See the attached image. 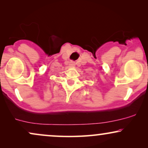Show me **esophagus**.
Returning a JSON list of instances; mask_svg holds the SVG:
<instances>
[{
    "label": "esophagus",
    "mask_w": 148,
    "mask_h": 148,
    "mask_svg": "<svg viewBox=\"0 0 148 148\" xmlns=\"http://www.w3.org/2000/svg\"><path fill=\"white\" fill-rule=\"evenodd\" d=\"M69 65H72V66H73V65H74V63H72V62H70V63H69Z\"/></svg>",
    "instance_id": "esophagus-1"
}]
</instances>
